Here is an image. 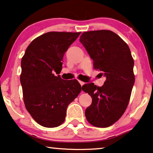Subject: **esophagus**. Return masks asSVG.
Returning <instances> with one entry per match:
<instances>
[{"instance_id":"34e87169","label":"esophagus","mask_w":153,"mask_h":153,"mask_svg":"<svg viewBox=\"0 0 153 153\" xmlns=\"http://www.w3.org/2000/svg\"><path fill=\"white\" fill-rule=\"evenodd\" d=\"M79 83H80V84H81V86H83V85L85 84V83H84V82H83V81H79Z\"/></svg>"}]
</instances>
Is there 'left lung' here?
<instances>
[{"mask_svg": "<svg viewBox=\"0 0 153 153\" xmlns=\"http://www.w3.org/2000/svg\"><path fill=\"white\" fill-rule=\"evenodd\" d=\"M79 40L94 61V68L106 77L101 87L93 83L82 87L92 98L85 113L86 119L96 127H108L125 111L135 83L130 48L120 37L108 30L84 32Z\"/></svg>", "mask_w": 153, "mask_h": 153, "instance_id": "8db88e82", "label": "left lung"}]
</instances>
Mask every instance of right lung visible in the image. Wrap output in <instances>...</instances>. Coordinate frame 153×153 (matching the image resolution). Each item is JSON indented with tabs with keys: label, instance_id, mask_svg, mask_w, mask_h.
<instances>
[{
	"label": "right lung",
	"instance_id": "1",
	"mask_svg": "<svg viewBox=\"0 0 153 153\" xmlns=\"http://www.w3.org/2000/svg\"><path fill=\"white\" fill-rule=\"evenodd\" d=\"M80 34L46 33L30 42L22 58L20 83L26 109L44 127L61 125L68 106L81 91L76 80L64 81L53 74L61 72L63 55Z\"/></svg>",
	"mask_w": 153,
	"mask_h": 153
}]
</instances>
